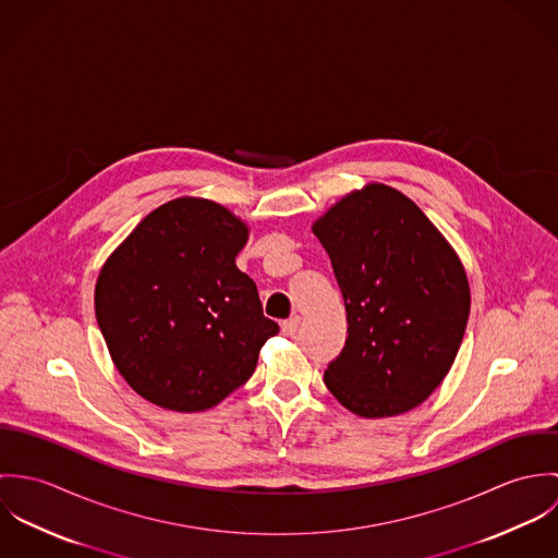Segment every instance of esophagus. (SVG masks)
Instances as JSON below:
<instances>
[{
  "mask_svg": "<svg viewBox=\"0 0 558 558\" xmlns=\"http://www.w3.org/2000/svg\"><path fill=\"white\" fill-rule=\"evenodd\" d=\"M299 324H301V318H299V316H292V318L283 319V322H281V330H283V335H294V332L299 330Z\"/></svg>",
  "mask_w": 558,
  "mask_h": 558,
  "instance_id": "obj_1",
  "label": "esophagus"
}]
</instances>
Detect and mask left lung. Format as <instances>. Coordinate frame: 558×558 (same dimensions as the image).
I'll use <instances>...</instances> for the list:
<instances>
[{
	"mask_svg": "<svg viewBox=\"0 0 558 558\" xmlns=\"http://www.w3.org/2000/svg\"><path fill=\"white\" fill-rule=\"evenodd\" d=\"M343 294L345 345L324 372L359 416H393L429 398L460 350L471 290L462 262L421 208L369 184L314 223Z\"/></svg>",
	"mask_w": 558,
	"mask_h": 558,
	"instance_id": "8db88e82",
	"label": "left lung"
}]
</instances>
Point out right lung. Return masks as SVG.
Masks as SVG:
<instances>
[{
    "mask_svg": "<svg viewBox=\"0 0 558 558\" xmlns=\"http://www.w3.org/2000/svg\"><path fill=\"white\" fill-rule=\"evenodd\" d=\"M246 226L228 208L178 197L153 210L105 262L98 328L124 380L167 410L199 412L242 387L279 332L236 255Z\"/></svg>",
    "mask_w": 558,
    "mask_h": 558,
    "instance_id": "right-lung-1",
    "label": "right lung"
}]
</instances>
